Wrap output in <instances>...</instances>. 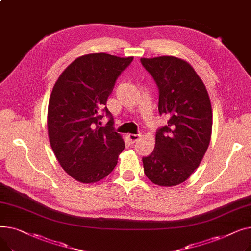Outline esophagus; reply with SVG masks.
Returning <instances> with one entry per match:
<instances>
[{
  "instance_id": "1",
  "label": "esophagus",
  "mask_w": 251,
  "mask_h": 251,
  "mask_svg": "<svg viewBox=\"0 0 251 251\" xmlns=\"http://www.w3.org/2000/svg\"><path fill=\"white\" fill-rule=\"evenodd\" d=\"M140 136H141L140 134H128L127 138L129 139V141L131 143H134V142H136L140 138Z\"/></svg>"
}]
</instances>
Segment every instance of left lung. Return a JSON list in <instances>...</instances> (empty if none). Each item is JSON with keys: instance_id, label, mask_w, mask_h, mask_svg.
<instances>
[{"instance_id": "obj_1", "label": "left lung", "mask_w": 251, "mask_h": 251, "mask_svg": "<svg viewBox=\"0 0 251 251\" xmlns=\"http://www.w3.org/2000/svg\"><path fill=\"white\" fill-rule=\"evenodd\" d=\"M140 62L159 88V113L167 125L155 132V147L142 157L144 174L156 185L175 186L188 179L208 148L213 126L206 88L191 65L163 56Z\"/></svg>"}]
</instances>
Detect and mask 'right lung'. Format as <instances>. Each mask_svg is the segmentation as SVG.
Listing matches in <instances>:
<instances>
[{
	"label": "right lung",
	"mask_w": 251,
	"mask_h": 251,
	"mask_svg": "<svg viewBox=\"0 0 251 251\" xmlns=\"http://www.w3.org/2000/svg\"><path fill=\"white\" fill-rule=\"evenodd\" d=\"M132 61L104 52L82 56L65 69L52 88L48 109L50 147L65 172L79 182L95 183L108 176L125 148L105 104ZM103 115L109 121L100 127Z\"/></svg>",
	"instance_id": "1"
}]
</instances>
